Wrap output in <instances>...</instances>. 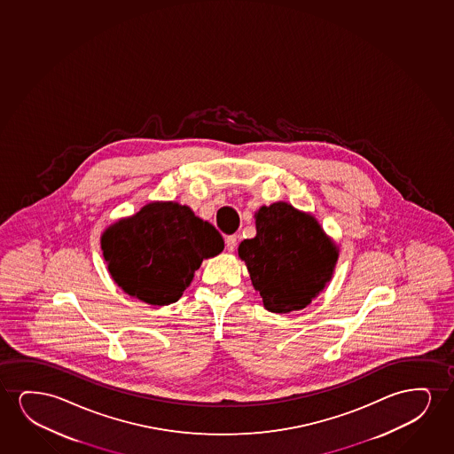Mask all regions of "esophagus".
Listing matches in <instances>:
<instances>
[{
  "label": "esophagus",
  "mask_w": 454,
  "mask_h": 454,
  "mask_svg": "<svg viewBox=\"0 0 454 454\" xmlns=\"http://www.w3.org/2000/svg\"><path fill=\"white\" fill-rule=\"evenodd\" d=\"M224 242H226V249H228V251H230V253H232V251H234V249H236L237 242H239V237H237V236L226 237V240H224Z\"/></svg>",
  "instance_id": "1"
}]
</instances>
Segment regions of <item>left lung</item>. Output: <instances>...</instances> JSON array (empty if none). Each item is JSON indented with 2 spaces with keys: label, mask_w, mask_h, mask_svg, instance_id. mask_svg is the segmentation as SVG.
Wrapping results in <instances>:
<instances>
[{
  "label": "left lung",
  "mask_w": 454,
  "mask_h": 454,
  "mask_svg": "<svg viewBox=\"0 0 454 454\" xmlns=\"http://www.w3.org/2000/svg\"><path fill=\"white\" fill-rule=\"evenodd\" d=\"M255 237L239 245L262 304L271 313L302 310L335 273L340 248L310 212L286 201L261 206Z\"/></svg>",
  "instance_id": "obj_1"
}]
</instances>
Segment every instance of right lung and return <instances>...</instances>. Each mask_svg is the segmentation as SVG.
Here are the masks:
<instances>
[{
	"label": "right lung",
	"mask_w": 454,
	"mask_h": 454,
	"mask_svg": "<svg viewBox=\"0 0 454 454\" xmlns=\"http://www.w3.org/2000/svg\"><path fill=\"white\" fill-rule=\"evenodd\" d=\"M112 279L145 304L176 302L201 262L224 248L209 222L176 201H150L130 217L119 218L100 236Z\"/></svg>",
	"instance_id": "1"
}]
</instances>
